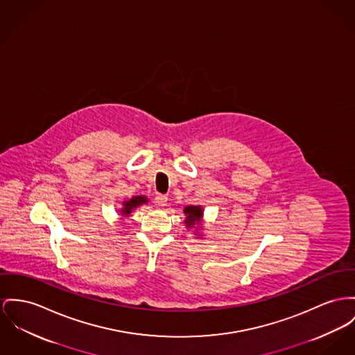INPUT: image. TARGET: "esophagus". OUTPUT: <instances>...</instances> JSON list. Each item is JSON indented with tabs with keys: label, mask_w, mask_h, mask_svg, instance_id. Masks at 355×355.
<instances>
[{
	"label": "esophagus",
	"mask_w": 355,
	"mask_h": 355,
	"mask_svg": "<svg viewBox=\"0 0 355 355\" xmlns=\"http://www.w3.org/2000/svg\"><path fill=\"white\" fill-rule=\"evenodd\" d=\"M155 200H156V203L160 206V207H164L166 206V202H168V198H166V195H156V198H155Z\"/></svg>",
	"instance_id": "esophagus-1"
}]
</instances>
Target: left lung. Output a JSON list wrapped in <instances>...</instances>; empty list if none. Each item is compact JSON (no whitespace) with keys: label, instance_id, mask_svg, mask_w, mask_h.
<instances>
[{"label":"left lung","instance_id":"8db88e82","mask_svg":"<svg viewBox=\"0 0 355 355\" xmlns=\"http://www.w3.org/2000/svg\"><path fill=\"white\" fill-rule=\"evenodd\" d=\"M184 215H186V219H184V223H186V227L187 229H193V234H196L198 236H202L200 233V225H202V218H203V207L202 206H187L184 207Z\"/></svg>","mask_w":355,"mask_h":355}]
</instances>
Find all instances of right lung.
<instances>
[{"label": "right lung", "instance_id": "obj_1", "mask_svg": "<svg viewBox=\"0 0 355 355\" xmlns=\"http://www.w3.org/2000/svg\"><path fill=\"white\" fill-rule=\"evenodd\" d=\"M148 202H149V199L145 195H137V196H133L130 199L122 200V205H121L119 210L121 220L128 219L133 210H136L137 207H140L142 205H146Z\"/></svg>", "mask_w": 355, "mask_h": 355}]
</instances>
